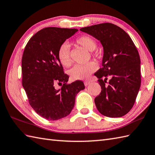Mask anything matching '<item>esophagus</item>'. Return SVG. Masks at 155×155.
Masks as SVG:
<instances>
[{
	"label": "esophagus",
	"mask_w": 155,
	"mask_h": 155,
	"mask_svg": "<svg viewBox=\"0 0 155 155\" xmlns=\"http://www.w3.org/2000/svg\"><path fill=\"white\" fill-rule=\"evenodd\" d=\"M89 84H90V81H84V85H85V86H87V85Z\"/></svg>",
	"instance_id": "34e87169"
}]
</instances>
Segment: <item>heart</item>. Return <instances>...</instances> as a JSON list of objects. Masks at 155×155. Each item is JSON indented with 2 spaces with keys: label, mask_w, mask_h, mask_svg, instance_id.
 <instances>
[{
  "label": "heart",
  "mask_w": 155,
  "mask_h": 155,
  "mask_svg": "<svg viewBox=\"0 0 155 155\" xmlns=\"http://www.w3.org/2000/svg\"><path fill=\"white\" fill-rule=\"evenodd\" d=\"M75 42L89 51H93L97 47L96 41L89 36H83L78 38L75 40ZM58 58L61 64L64 66L68 67L71 64L70 48L68 44L64 43L60 46L58 50ZM97 65L94 62L78 64L70 70V74L73 80H84L90 76L93 72L97 70Z\"/></svg>",
  "instance_id": "1"
}]
</instances>
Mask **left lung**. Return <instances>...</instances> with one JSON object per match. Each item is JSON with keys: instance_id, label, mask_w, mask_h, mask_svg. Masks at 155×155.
<instances>
[{"instance_id": "left-lung-1", "label": "left lung", "mask_w": 155, "mask_h": 155, "mask_svg": "<svg viewBox=\"0 0 155 155\" xmlns=\"http://www.w3.org/2000/svg\"><path fill=\"white\" fill-rule=\"evenodd\" d=\"M80 30L100 41L104 48L102 68L94 74L101 87L95 98L96 107L109 117L126 115L135 104L141 83L140 60L135 45L125 31L111 23Z\"/></svg>"}]
</instances>
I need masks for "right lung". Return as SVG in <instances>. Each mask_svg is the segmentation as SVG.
I'll list each match as a JSON object with an SVG mask.
<instances>
[{
    "label": "right lung",
    "instance_id": "add662e5",
    "mask_svg": "<svg viewBox=\"0 0 155 155\" xmlns=\"http://www.w3.org/2000/svg\"><path fill=\"white\" fill-rule=\"evenodd\" d=\"M78 31L43 28L31 38L24 50L22 86L31 107L46 119L55 121L68 115L74 108L75 96L85 89L80 80L67 84L69 75L64 74L58 58L60 46ZM56 83L63 85L61 89L54 88Z\"/></svg>",
    "mask_w": 155,
    "mask_h": 155
}]
</instances>
